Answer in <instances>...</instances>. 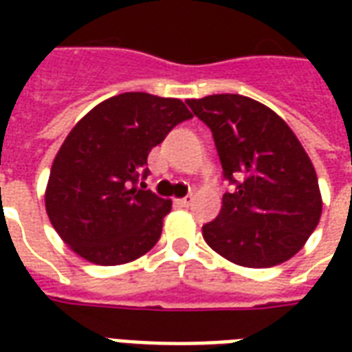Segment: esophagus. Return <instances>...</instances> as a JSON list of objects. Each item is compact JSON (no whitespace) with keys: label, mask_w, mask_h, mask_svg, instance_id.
Returning <instances> with one entry per match:
<instances>
[{"label":"esophagus","mask_w":352,"mask_h":352,"mask_svg":"<svg viewBox=\"0 0 352 352\" xmlns=\"http://www.w3.org/2000/svg\"><path fill=\"white\" fill-rule=\"evenodd\" d=\"M192 194H188V196H184V198H179V199H175V204L177 206H181V207H188L192 204Z\"/></svg>","instance_id":"1"}]
</instances>
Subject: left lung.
<instances>
[{"mask_svg":"<svg viewBox=\"0 0 352 352\" xmlns=\"http://www.w3.org/2000/svg\"><path fill=\"white\" fill-rule=\"evenodd\" d=\"M211 130L222 175L236 188L222 196L207 245L245 267H272L292 258L322 213L318 181L294 131L272 109L239 94L186 100Z\"/></svg>","mask_w":352,"mask_h":352,"instance_id":"1","label":"left lung"}]
</instances>
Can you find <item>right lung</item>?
Segmentation results:
<instances>
[{
  "label": "right lung",
  "instance_id": "add662e5",
  "mask_svg": "<svg viewBox=\"0 0 352 352\" xmlns=\"http://www.w3.org/2000/svg\"><path fill=\"white\" fill-rule=\"evenodd\" d=\"M188 118L181 100L126 92L101 101L69 131L50 169L45 206L79 256L118 265L156 245L171 199L138 183L148 175L153 146Z\"/></svg>",
  "mask_w": 352,
  "mask_h": 352
}]
</instances>
